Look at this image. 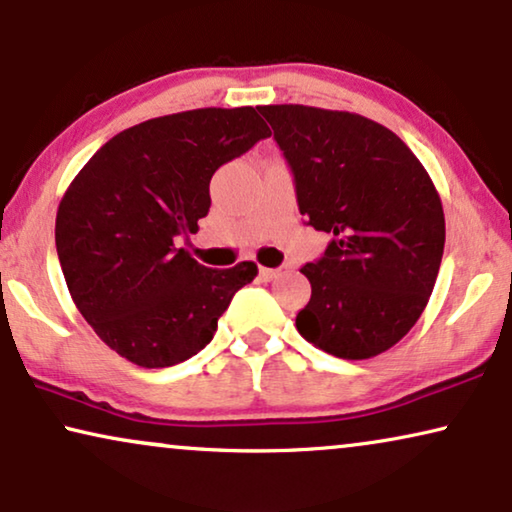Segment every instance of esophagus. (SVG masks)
<instances>
[{
	"instance_id": "obj_1",
	"label": "esophagus",
	"mask_w": 512,
	"mask_h": 512,
	"mask_svg": "<svg viewBox=\"0 0 512 512\" xmlns=\"http://www.w3.org/2000/svg\"><path fill=\"white\" fill-rule=\"evenodd\" d=\"M278 274H281V271H278V269H269V267H262V269H260V278H262L264 283L274 281V278H276Z\"/></svg>"
}]
</instances>
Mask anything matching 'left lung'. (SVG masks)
Instances as JSON below:
<instances>
[{
    "label": "left lung",
    "instance_id": "8db88e82",
    "mask_svg": "<svg viewBox=\"0 0 512 512\" xmlns=\"http://www.w3.org/2000/svg\"><path fill=\"white\" fill-rule=\"evenodd\" d=\"M295 177L299 213L332 234L302 267L306 342L365 360L398 344L424 313L445 250V213L426 168L393 131L337 109L257 107Z\"/></svg>",
    "mask_w": 512,
    "mask_h": 512
}]
</instances>
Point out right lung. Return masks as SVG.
<instances>
[{"instance_id": "1", "label": "right lung", "mask_w": 512, "mask_h": 512, "mask_svg": "<svg viewBox=\"0 0 512 512\" xmlns=\"http://www.w3.org/2000/svg\"><path fill=\"white\" fill-rule=\"evenodd\" d=\"M255 107H203L126 128L67 187L56 250L67 290L95 335L154 370L192 358L255 262L208 269L177 238L199 231L210 177L269 138Z\"/></svg>"}]
</instances>
